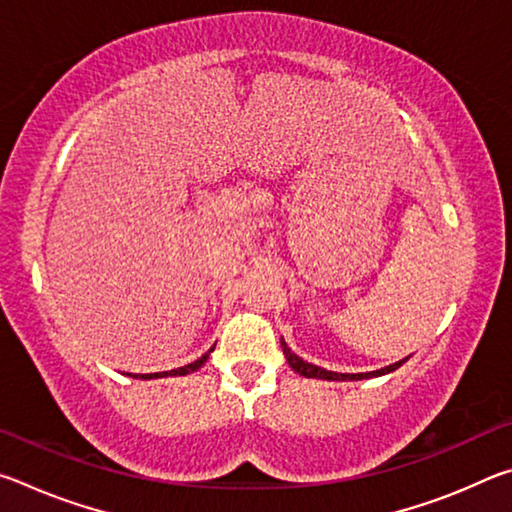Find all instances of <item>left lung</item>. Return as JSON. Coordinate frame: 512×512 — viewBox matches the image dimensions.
<instances>
[{
  "instance_id": "1",
  "label": "left lung",
  "mask_w": 512,
  "mask_h": 512,
  "mask_svg": "<svg viewBox=\"0 0 512 512\" xmlns=\"http://www.w3.org/2000/svg\"><path fill=\"white\" fill-rule=\"evenodd\" d=\"M282 352H284V357H287V361H289V366L296 370V372H300L302 377H314V379H332V381H345V379H368V377H379V375H386V372H393V370H397L402 366V363L406 361V359H402V361H397V363H391V366H386V368H381V370H372V372H357V375H345V372H332V370H325V368H318V366H314V363H307L305 359H300L298 354H293L291 352V348L287 343H284V339H282Z\"/></svg>"
}]
</instances>
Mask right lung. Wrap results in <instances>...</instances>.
Masks as SVG:
<instances>
[{"label": "right lung", "instance_id": "right-lung-1", "mask_svg": "<svg viewBox=\"0 0 512 512\" xmlns=\"http://www.w3.org/2000/svg\"><path fill=\"white\" fill-rule=\"evenodd\" d=\"M214 348H210L207 350L201 359H196L194 363H187V366H183V368H176V370H169V372H151V375H142V379H153V377H167V375H187V372H194V370H198L203 366V363L207 361V357H210V352H212ZM135 377V375H133Z\"/></svg>", "mask_w": 512, "mask_h": 512}]
</instances>
